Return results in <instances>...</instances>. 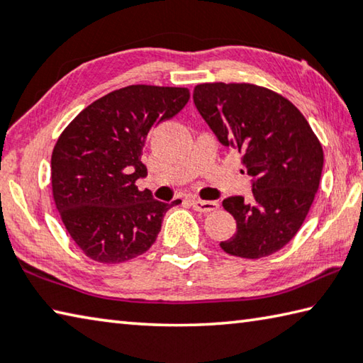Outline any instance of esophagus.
<instances>
[{
    "label": "esophagus",
    "instance_id": "obj_1",
    "mask_svg": "<svg viewBox=\"0 0 363 363\" xmlns=\"http://www.w3.org/2000/svg\"><path fill=\"white\" fill-rule=\"evenodd\" d=\"M190 205H192L195 211H200V213H210L219 208L218 201H208V200H192L190 201Z\"/></svg>",
    "mask_w": 363,
    "mask_h": 363
}]
</instances>
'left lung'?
Returning a JSON list of instances; mask_svg holds the SVG:
<instances>
[{
	"instance_id": "1",
	"label": "left lung",
	"mask_w": 363,
	"mask_h": 363,
	"mask_svg": "<svg viewBox=\"0 0 363 363\" xmlns=\"http://www.w3.org/2000/svg\"><path fill=\"white\" fill-rule=\"evenodd\" d=\"M194 102L219 143L243 153L251 200L223 201L237 230L220 248L257 259L296 235L320 184L323 150L304 115L274 91L250 83H203Z\"/></svg>"
}]
</instances>
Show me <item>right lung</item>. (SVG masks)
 <instances>
[{
    "instance_id": "right-lung-1",
    "label": "right lung",
    "mask_w": 363,
    "mask_h": 363,
    "mask_svg": "<svg viewBox=\"0 0 363 363\" xmlns=\"http://www.w3.org/2000/svg\"><path fill=\"white\" fill-rule=\"evenodd\" d=\"M187 88L131 84L82 110L60 134L51 157L54 203L72 240L102 264L145 253L171 206L139 190L140 162L153 126L189 102Z\"/></svg>"
}]
</instances>
